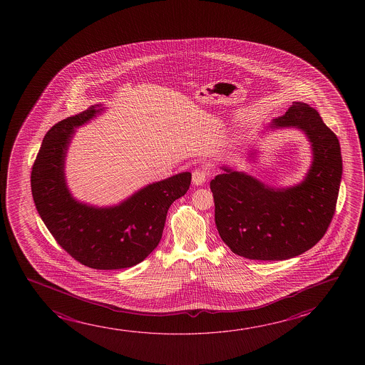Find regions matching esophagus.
Returning <instances> with one entry per match:
<instances>
[{"instance_id":"obj_1","label":"esophagus","mask_w":365,"mask_h":365,"mask_svg":"<svg viewBox=\"0 0 365 365\" xmlns=\"http://www.w3.org/2000/svg\"><path fill=\"white\" fill-rule=\"evenodd\" d=\"M208 175H210V172L207 170H203V168H195L193 172H192V180H193V183L195 185H200L205 183L207 178H208Z\"/></svg>"}]
</instances>
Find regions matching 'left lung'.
<instances>
[{
  "mask_svg": "<svg viewBox=\"0 0 365 365\" xmlns=\"http://www.w3.org/2000/svg\"><path fill=\"white\" fill-rule=\"evenodd\" d=\"M270 127H298L308 135L313 162L300 185L273 190L230 167L210 182L220 238L247 259H289L314 247L329 227L339 193V140L313 107L293 102Z\"/></svg>",
  "mask_w": 365,
  "mask_h": 365,
  "instance_id": "obj_1",
  "label": "left lung"
}]
</instances>
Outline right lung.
<instances>
[{
  "instance_id": "right-lung-1",
  "label": "right lung",
  "mask_w": 365,
  "mask_h": 365,
  "mask_svg": "<svg viewBox=\"0 0 365 365\" xmlns=\"http://www.w3.org/2000/svg\"><path fill=\"white\" fill-rule=\"evenodd\" d=\"M98 110L56 123L47 133L31 172L36 208L56 242L81 264L93 269H122L145 260L160 243L170 205L190 190L192 175L183 172L147 185L110 208L82 205L66 187V150L73 128Z\"/></svg>"
}]
</instances>
